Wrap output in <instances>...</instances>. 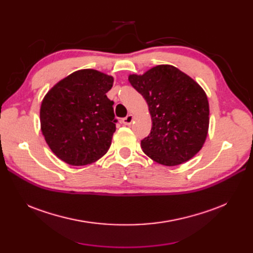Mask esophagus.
Instances as JSON below:
<instances>
[{
  "instance_id": "esophagus-1",
  "label": "esophagus",
  "mask_w": 253,
  "mask_h": 253,
  "mask_svg": "<svg viewBox=\"0 0 253 253\" xmlns=\"http://www.w3.org/2000/svg\"><path fill=\"white\" fill-rule=\"evenodd\" d=\"M122 122H124V125H126V126H131V124L133 122V115L128 114L126 117L122 119Z\"/></svg>"
}]
</instances>
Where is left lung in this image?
<instances>
[{"mask_svg": "<svg viewBox=\"0 0 253 253\" xmlns=\"http://www.w3.org/2000/svg\"><path fill=\"white\" fill-rule=\"evenodd\" d=\"M149 105L152 128L141 149L154 162L177 166L200 152L208 134L209 103L204 89L172 65L128 77Z\"/></svg>", "mask_w": 253, "mask_h": 253, "instance_id": "1", "label": "left lung"}]
</instances>
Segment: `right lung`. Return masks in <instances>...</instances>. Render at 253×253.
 I'll return each instance as SVG.
<instances>
[{
	"mask_svg": "<svg viewBox=\"0 0 253 253\" xmlns=\"http://www.w3.org/2000/svg\"><path fill=\"white\" fill-rule=\"evenodd\" d=\"M114 79L94 70L75 72L44 97L41 129L58 158L72 166H86L111 147L117 119L106 97Z\"/></svg>",
	"mask_w": 253,
	"mask_h": 253,
	"instance_id": "right-lung-1",
	"label": "right lung"
}]
</instances>
